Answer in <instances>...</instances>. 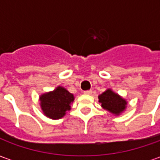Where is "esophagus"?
Wrapping results in <instances>:
<instances>
[{"label": "esophagus", "instance_id": "esophagus-1", "mask_svg": "<svg viewBox=\"0 0 160 160\" xmlns=\"http://www.w3.org/2000/svg\"><path fill=\"white\" fill-rule=\"evenodd\" d=\"M92 90H87V91H85V92H84V93L87 94V95H91V94H92Z\"/></svg>", "mask_w": 160, "mask_h": 160}]
</instances>
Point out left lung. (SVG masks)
<instances>
[{
	"label": "left lung",
	"instance_id": "8db88e82",
	"mask_svg": "<svg viewBox=\"0 0 160 160\" xmlns=\"http://www.w3.org/2000/svg\"><path fill=\"white\" fill-rule=\"evenodd\" d=\"M98 102L104 110L114 115H120L126 109L127 101L114 92L111 89H107L98 96Z\"/></svg>",
	"mask_w": 160,
	"mask_h": 160
}]
</instances>
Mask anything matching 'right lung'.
I'll return each instance as SVG.
<instances>
[{"label": "right lung", "mask_w": 160, "mask_h": 160, "mask_svg": "<svg viewBox=\"0 0 160 160\" xmlns=\"http://www.w3.org/2000/svg\"><path fill=\"white\" fill-rule=\"evenodd\" d=\"M73 94L64 87H57L52 92L42 94L39 98L40 105L43 114L49 118L56 120L63 118L67 111L71 109Z\"/></svg>", "instance_id": "right-lung-1"}]
</instances>
